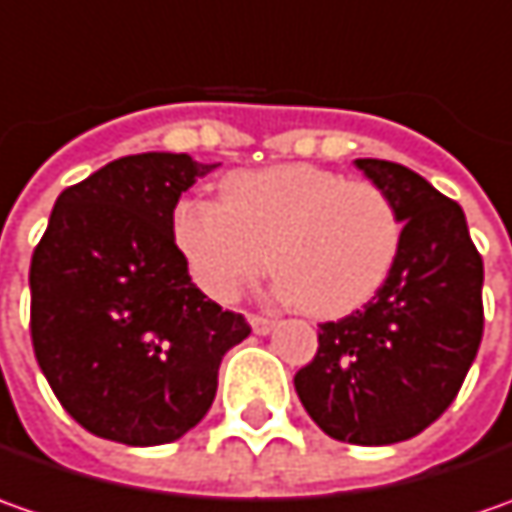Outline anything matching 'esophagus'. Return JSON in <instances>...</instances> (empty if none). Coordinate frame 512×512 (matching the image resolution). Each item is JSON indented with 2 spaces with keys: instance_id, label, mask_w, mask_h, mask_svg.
<instances>
[{
  "instance_id": "1",
  "label": "esophagus",
  "mask_w": 512,
  "mask_h": 512,
  "mask_svg": "<svg viewBox=\"0 0 512 512\" xmlns=\"http://www.w3.org/2000/svg\"><path fill=\"white\" fill-rule=\"evenodd\" d=\"M247 322H250V327H253V333H256V336H267V333L276 327L273 319H267V316H256V313H250V316H247Z\"/></svg>"
}]
</instances>
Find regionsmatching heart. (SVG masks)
Instances as JSON below:
<instances>
[{"label": "heart", "mask_w": 512, "mask_h": 512, "mask_svg": "<svg viewBox=\"0 0 512 512\" xmlns=\"http://www.w3.org/2000/svg\"><path fill=\"white\" fill-rule=\"evenodd\" d=\"M402 236L382 187L305 162L236 170L222 182V202L185 196L170 210L173 247L213 302H233L270 262L279 296L319 319L370 302Z\"/></svg>", "instance_id": "obj_1"}]
</instances>
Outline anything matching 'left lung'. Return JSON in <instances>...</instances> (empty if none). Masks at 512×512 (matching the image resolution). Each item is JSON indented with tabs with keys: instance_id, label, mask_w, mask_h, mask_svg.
Segmentation results:
<instances>
[{
	"instance_id": "obj_1",
	"label": "left lung",
	"mask_w": 512,
	"mask_h": 512,
	"mask_svg": "<svg viewBox=\"0 0 512 512\" xmlns=\"http://www.w3.org/2000/svg\"><path fill=\"white\" fill-rule=\"evenodd\" d=\"M356 168L393 199L402 250L376 296L319 325V350L296 393L330 439L396 444L453 404L484 330V265L464 210L427 179L384 159Z\"/></svg>"
}]
</instances>
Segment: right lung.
<instances>
[{
  "instance_id": "add662e5",
  "label": "right lung",
  "mask_w": 512,
  "mask_h": 512,
  "mask_svg": "<svg viewBox=\"0 0 512 512\" xmlns=\"http://www.w3.org/2000/svg\"><path fill=\"white\" fill-rule=\"evenodd\" d=\"M219 165L136 153L65 187L30 259V339L50 390L88 433L130 447L205 419L222 356L250 336L190 282L170 210Z\"/></svg>"
}]
</instances>
